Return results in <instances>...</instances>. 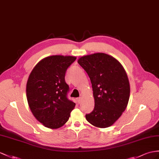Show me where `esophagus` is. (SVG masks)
I'll use <instances>...</instances> for the list:
<instances>
[{
    "label": "esophagus",
    "mask_w": 159,
    "mask_h": 159,
    "mask_svg": "<svg viewBox=\"0 0 159 159\" xmlns=\"http://www.w3.org/2000/svg\"><path fill=\"white\" fill-rule=\"evenodd\" d=\"M77 102H78V103H80L81 102H82V97L77 98Z\"/></svg>",
    "instance_id": "1"
}]
</instances>
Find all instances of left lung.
Listing matches in <instances>:
<instances>
[{
    "instance_id": "obj_1",
    "label": "left lung",
    "mask_w": 159,
    "mask_h": 159,
    "mask_svg": "<svg viewBox=\"0 0 159 159\" xmlns=\"http://www.w3.org/2000/svg\"><path fill=\"white\" fill-rule=\"evenodd\" d=\"M90 77L94 109L86 115L95 127H110L126 109L130 95L127 75L119 62L111 55L98 52L80 57L77 61Z\"/></svg>"
}]
</instances>
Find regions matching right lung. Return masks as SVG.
I'll use <instances>...</instances> for the list:
<instances>
[{
  "label": "right lung",
  "instance_id": "1",
  "mask_svg": "<svg viewBox=\"0 0 159 159\" xmlns=\"http://www.w3.org/2000/svg\"><path fill=\"white\" fill-rule=\"evenodd\" d=\"M75 57L53 55L42 59L32 69L26 85L30 109L46 127L57 129L65 124L75 104L67 98L65 82L67 68Z\"/></svg>",
  "mask_w": 159,
  "mask_h": 159
}]
</instances>
